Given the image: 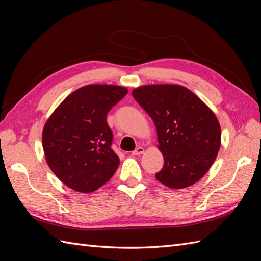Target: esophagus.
<instances>
[{
  "label": "esophagus",
  "mask_w": 261,
  "mask_h": 261,
  "mask_svg": "<svg viewBox=\"0 0 261 261\" xmlns=\"http://www.w3.org/2000/svg\"><path fill=\"white\" fill-rule=\"evenodd\" d=\"M144 152V149L142 148V147H140V145H139V147H137L135 150L132 151V154L133 155H140V154H142Z\"/></svg>",
  "instance_id": "34e87169"
}]
</instances>
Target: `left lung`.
<instances>
[{
	"label": "left lung",
	"instance_id": "left-lung-1",
	"mask_svg": "<svg viewBox=\"0 0 261 261\" xmlns=\"http://www.w3.org/2000/svg\"><path fill=\"white\" fill-rule=\"evenodd\" d=\"M132 95L155 125L165 160L156 180L171 189L198 182L220 149L221 130L215 113L189 89L177 84L142 86Z\"/></svg>",
	"mask_w": 261,
	"mask_h": 261
}]
</instances>
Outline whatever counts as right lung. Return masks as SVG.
<instances>
[{
  "instance_id": "obj_1",
  "label": "right lung",
  "mask_w": 261,
  "mask_h": 261,
  "mask_svg": "<svg viewBox=\"0 0 261 261\" xmlns=\"http://www.w3.org/2000/svg\"><path fill=\"white\" fill-rule=\"evenodd\" d=\"M128 93L111 84H89L60 103L42 132L47 166L77 192L98 190L111 179L120 159L111 148L107 114Z\"/></svg>"
}]
</instances>
